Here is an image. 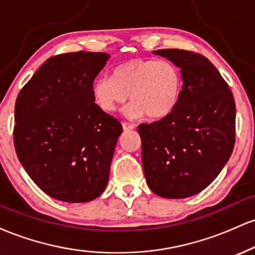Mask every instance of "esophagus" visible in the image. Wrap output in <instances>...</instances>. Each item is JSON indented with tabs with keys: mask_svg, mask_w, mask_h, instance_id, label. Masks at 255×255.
Returning <instances> with one entry per match:
<instances>
[{
	"mask_svg": "<svg viewBox=\"0 0 255 255\" xmlns=\"http://www.w3.org/2000/svg\"><path fill=\"white\" fill-rule=\"evenodd\" d=\"M122 127H124L125 130H131L135 128V126L133 124H128V122H124V124H122Z\"/></svg>",
	"mask_w": 255,
	"mask_h": 255,
	"instance_id": "esophagus-1",
	"label": "esophagus"
}]
</instances>
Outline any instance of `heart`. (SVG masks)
<instances>
[{"label": "heart", "instance_id": "obj_1", "mask_svg": "<svg viewBox=\"0 0 255 255\" xmlns=\"http://www.w3.org/2000/svg\"><path fill=\"white\" fill-rule=\"evenodd\" d=\"M182 90L178 69L166 61L133 58L119 64L113 78L101 77L93 83L96 104L107 113H114L128 99L127 114L133 119H164L177 105Z\"/></svg>", "mask_w": 255, "mask_h": 255}]
</instances>
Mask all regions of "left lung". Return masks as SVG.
I'll return each instance as SVG.
<instances>
[{"instance_id": "1", "label": "left lung", "mask_w": 255, "mask_h": 255, "mask_svg": "<svg viewBox=\"0 0 255 255\" xmlns=\"http://www.w3.org/2000/svg\"><path fill=\"white\" fill-rule=\"evenodd\" d=\"M153 54L181 69L183 85L171 114L137 127L145 178L159 197L188 198L206 188L229 160L235 145V101L203 55L180 49Z\"/></svg>"}]
</instances>
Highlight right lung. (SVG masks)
<instances>
[{"instance_id": "obj_1", "label": "right lung", "mask_w": 255, "mask_h": 255, "mask_svg": "<svg viewBox=\"0 0 255 255\" xmlns=\"http://www.w3.org/2000/svg\"><path fill=\"white\" fill-rule=\"evenodd\" d=\"M105 52L52 56L15 102L14 146L26 172L49 197L86 203L104 192L122 126L95 103Z\"/></svg>"}]
</instances>
